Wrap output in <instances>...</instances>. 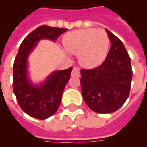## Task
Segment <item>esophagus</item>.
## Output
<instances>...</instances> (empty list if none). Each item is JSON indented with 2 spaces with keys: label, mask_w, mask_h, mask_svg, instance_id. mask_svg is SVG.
Returning a JSON list of instances; mask_svg holds the SVG:
<instances>
[{
  "label": "esophagus",
  "mask_w": 147,
  "mask_h": 147,
  "mask_svg": "<svg viewBox=\"0 0 147 147\" xmlns=\"http://www.w3.org/2000/svg\"><path fill=\"white\" fill-rule=\"evenodd\" d=\"M71 77H79L80 76V71H79V69L78 68H73L72 69V71H71Z\"/></svg>",
  "instance_id": "esophagus-1"
}]
</instances>
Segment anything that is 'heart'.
<instances>
[{"mask_svg":"<svg viewBox=\"0 0 147 147\" xmlns=\"http://www.w3.org/2000/svg\"><path fill=\"white\" fill-rule=\"evenodd\" d=\"M63 45L69 53L78 55L79 63L83 67L93 69L105 61L109 48V38L101 29H83L65 34Z\"/></svg>","mask_w":147,"mask_h":147,"instance_id":"heart-1","label":"heart"}]
</instances>
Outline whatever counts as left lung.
<instances>
[{"mask_svg":"<svg viewBox=\"0 0 147 147\" xmlns=\"http://www.w3.org/2000/svg\"><path fill=\"white\" fill-rule=\"evenodd\" d=\"M111 46L102 64L94 69H81L82 94L94 112L117 111L130 94L133 71L130 58L123 42L105 29Z\"/></svg>","mask_w":147,"mask_h":147,"instance_id":"1","label":"left lung"}]
</instances>
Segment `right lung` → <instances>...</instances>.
Returning a JSON list of instances; mask_svg holds the SVG:
<instances>
[{
  "mask_svg": "<svg viewBox=\"0 0 147 147\" xmlns=\"http://www.w3.org/2000/svg\"><path fill=\"white\" fill-rule=\"evenodd\" d=\"M67 30L47 25L39 26L24 39L15 58L13 73V93L20 108L35 118L45 120L57 111L72 67L53 71L44 82L35 85L28 76L29 55L40 40L55 42Z\"/></svg>",
  "mask_w": 147,
  "mask_h": 147,
  "instance_id": "add662e5",
  "label": "right lung"
}]
</instances>
